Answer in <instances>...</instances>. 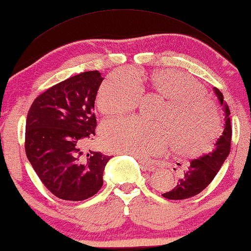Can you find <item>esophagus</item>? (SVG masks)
<instances>
[{"label": "esophagus", "instance_id": "1", "mask_svg": "<svg viewBox=\"0 0 251 251\" xmlns=\"http://www.w3.org/2000/svg\"><path fill=\"white\" fill-rule=\"evenodd\" d=\"M137 159L139 160L140 166H141V168H143L144 170H146V171H153L154 169H156V166H154L152 162L147 161V160H141L140 158H137Z\"/></svg>", "mask_w": 251, "mask_h": 251}]
</instances>
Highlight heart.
Listing matches in <instances>:
<instances>
[{"instance_id":"heart-1","label":"heart","mask_w":251,"mask_h":251,"mask_svg":"<svg viewBox=\"0 0 251 251\" xmlns=\"http://www.w3.org/2000/svg\"><path fill=\"white\" fill-rule=\"evenodd\" d=\"M152 89L166 98L159 122L138 116L114 118L103 123L100 139L104 148L135 157L160 153L175 144L177 153L199 156L211 147L221 133V117L204 86L181 71L165 70L154 74ZM141 89L133 75L115 71L100 86L98 110L104 115L135 110L141 99Z\"/></svg>"}]
</instances>
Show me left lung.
I'll list each match as a JSON object with an SVG mask.
<instances>
[{
  "instance_id": "8db88e82",
  "label": "left lung",
  "mask_w": 251,
  "mask_h": 251,
  "mask_svg": "<svg viewBox=\"0 0 251 251\" xmlns=\"http://www.w3.org/2000/svg\"><path fill=\"white\" fill-rule=\"evenodd\" d=\"M215 90L220 103L225 106V128L223 134L217 139L212 151L204 153L203 156L191 160L184 176L179 180L177 184L169 192L162 194L168 200H185L195 197L211 183L214 177L220 171L223 163L228 157L231 141V125L229 118V108L224 104V97L218 89Z\"/></svg>"
}]
</instances>
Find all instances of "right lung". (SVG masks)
Here are the masks:
<instances>
[{
	"label": "right lung",
	"mask_w": 251,
	"mask_h": 251,
	"mask_svg": "<svg viewBox=\"0 0 251 251\" xmlns=\"http://www.w3.org/2000/svg\"><path fill=\"white\" fill-rule=\"evenodd\" d=\"M102 81L98 70L71 76L38 95L27 114L26 156L43 184L66 201H83L103 185L111 156L84 149L95 135Z\"/></svg>",
	"instance_id": "obj_1"
}]
</instances>
